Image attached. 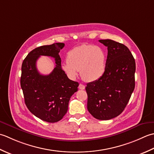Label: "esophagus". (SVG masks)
I'll return each instance as SVG.
<instances>
[{
	"instance_id": "1",
	"label": "esophagus",
	"mask_w": 154,
	"mask_h": 154,
	"mask_svg": "<svg viewBox=\"0 0 154 154\" xmlns=\"http://www.w3.org/2000/svg\"><path fill=\"white\" fill-rule=\"evenodd\" d=\"M78 88L80 90H84V88H85V86L83 85V84H80L79 86H78Z\"/></svg>"
}]
</instances>
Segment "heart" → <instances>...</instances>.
<instances>
[{"instance_id":"obj_1","label":"heart","mask_w":154,"mask_h":154,"mask_svg":"<svg viewBox=\"0 0 154 154\" xmlns=\"http://www.w3.org/2000/svg\"><path fill=\"white\" fill-rule=\"evenodd\" d=\"M106 63V54L102 48L84 45L69 51L67 61L62 64V69L72 79L76 78L78 70H80L83 80L94 82L104 74Z\"/></svg>"}]
</instances>
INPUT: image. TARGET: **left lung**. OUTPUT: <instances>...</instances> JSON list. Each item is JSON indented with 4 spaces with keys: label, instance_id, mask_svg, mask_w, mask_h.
Wrapping results in <instances>:
<instances>
[{
    "label": "left lung",
    "instance_id": "obj_1",
    "mask_svg": "<svg viewBox=\"0 0 154 154\" xmlns=\"http://www.w3.org/2000/svg\"><path fill=\"white\" fill-rule=\"evenodd\" d=\"M108 47L106 70L98 80L87 84L88 110L95 118L108 120L120 115L135 88L136 62L130 50L112 40H100Z\"/></svg>",
    "mask_w": 154,
    "mask_h": 154
}]
</instances>
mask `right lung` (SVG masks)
Here are the masks:
<instances>
[{
  "mask_svg": "<svg viewBox=\"0 0 154 154\" xmlns=\"http://www.w3.org/2000/svg\"><path fill=\"white\" fill-rule=\"evenodd\" d=\"M64 43L39 46L29 53L22 64L20 86L29 111L40 120L50 123L60 121L66 114L71 96L79 84L69 79L61 68L59 56ZM40 55L54 57L57 65L48 75H40L36 61Z\"/></svg>",
  "mask_w": 154,
  "mask_h": 154,
  "instance_id": "right-lung-1",
  "label": "right lung"
}]
</instances>
